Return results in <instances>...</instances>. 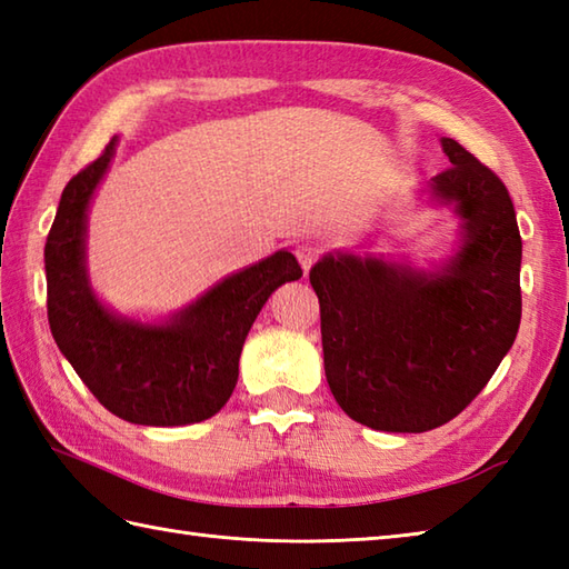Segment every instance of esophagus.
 <instances>
[{
	"label": "esophagus",
	"mask_w": 569,
	"mask_h": 569,
	"mask_svg": "<svg viewBox=\"0 0 569 569\" xmlns=\"http://www.w3.org/2000/svg\"><path fill=\"white\" fill-rule=\"evenodd\" d=\"M318 253H320V249H318V247H312V244H298V247H296V257H298L300 266H303V271H306V273L310 271V266L316 263Z\"/></svg>",
	"instance_id": "1"
}]
</instances>
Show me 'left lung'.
Listing matches in <instances>:
<instances>
[{"label": "left lung", "instance_id": "8db88e82", "mask_svg": "<svg viewBox=\"0 0 569 569\" xmlns=\"http://www.w3.org/2000/svg\"><path fill=\"white\" fill-rule=\"evenodd\" d=\"M430 204L459 220L447 259L413 266L337 249L310 269L325 377L361 426L426 432L462 413L521 325V234L509 190L455 139Z\"/></svg>", "mask_w": 569, "mask_h": 569}]
</instances>
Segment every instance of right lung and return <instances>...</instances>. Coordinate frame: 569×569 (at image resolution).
I'll return each mask as SVG.
<instances>
[{"instance_id": "right-lung-1", "label": "right lung", "mask_w": 569, "mask_h": 569, "mask_svg": "<svg viewBox=\"0 0 569 569\" xmlns=\"http://www.w3.org/2000/svg\"><path fill=\"white\" fill-rule=\"evenodd\" d=\"M119 137L70 180L46 239L48 322L60 352L92 396L137 426L212 418L239 377V355L266 300L303 276L288 249L224 276L198 300L156 322L119 316L88 273V210L110 171Z\"/></svg>"}]
</instances>
